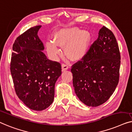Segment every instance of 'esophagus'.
<instances>
[{
  "label": "esophagus",
  "instance_id": "34e87169",
  "mask_svg": "<svg viewBox=\"0 0 132 132\" xmlns=\"http://www.w3.org/2000/svg\"><path fill=\"white\" fill-rule=\"evenodd\" d=\"M62 71H65V70H68L69 68L68 64H66V63H63L62 65Z\"/></svg>",
  "mask_w": 132,
  "mask_h": 132
}]
</instances>
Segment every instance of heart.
<instances>
[{
    "label": "heart",
    "mask_w": 132,
    "mask_h": 132,
    "mask_svg": "<svg viewBox=\"0 0 132 132\" xmlns=\"http://www.w3.org/2000/svg\"><path fill=\"white\" fill-rule=\"evenodd\" d=\"M90 41V34L86 30L81 31L77 27H70L60 30L55 33L53 42H47L48 53L53 57L60 54L57 45L64 46V51L71 60L79 61L86 54Z\"/></svg>",
    "instance_id": "heart-1"
}]
</instances>
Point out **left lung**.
<instances>
[{
  "instance_id": "1",
  "label": "left lung",
  "mask_w": 132,
  "mask_h": 132,
  "mask_svg": "<svg viewBox=\"0 0 132 132\" xmlns=\"http://www.w3.org/2000/svg\"><path fill=\"white\" fill-rule=\"evenodd\" d=\"M120 60L116 37L103 26L85 56L71 68L75 93L82 103L96 107L109 99L119 81Z\"/></svg>"
}]
</instances>
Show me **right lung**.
I'll use <instances>...</instances> for the list:
<instances>
[{
  "instance_id": "add662e5",
  "label": "right lung",
  "mask_w": 132,
  "mask_h": 132,
  "mask_svg": "<svg viewBox=\"0 0 132 132\" xmlns=\"http://www.w3.org/2000/svg\"><path fill=\"white\" fill-rule=\"evenodd\" d=\"M41 26L31 27L18 36L12 46L10 70L18 98L35 111L53 102L55 84L62 74L60 63L47 59L38 36Z\"/></svg>"
}]
</instances>
